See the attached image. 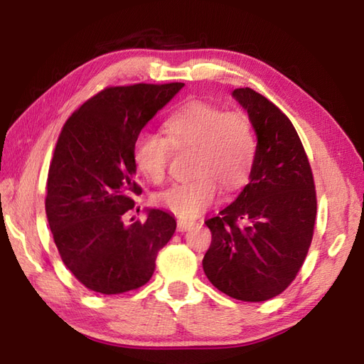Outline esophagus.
<instances>
[{"instance_id": "esophagus-1", "label": "esophagus", "mask_w": 364, "mask_h": 364, "mask_svg": "<svg viewBox=\"0 0 364 364\" xmlns=\"http://www.w3.org/2000/svg\"><path fill=\"white\" fill-rule=\"evenodd\" d=\"M191 227H194V222H191V220H178V231H186V230H189Z\"/></svg>"}]
</instances>
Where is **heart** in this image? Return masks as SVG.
<instances>
[{"mask_svg":"<svg viewBox=\"0 0 364 364\" xmlns=\"http://www.w3.org/2000/svg\"><path fill=\"white\" fill-rule=\"evenodd\" d=\"M162 134L142 133L133 145V159L146 180L161 184L167 176L170 151L189 150L194 175L161 192L156 202L180 219L198 218L218 197V184L233 192L249 181L257 158V137L244 112L189 102L162 122Z\"/></svg>","mask_w":364,"mask_h":364,"instance_id":"1","label":"heart"}]
</instances>
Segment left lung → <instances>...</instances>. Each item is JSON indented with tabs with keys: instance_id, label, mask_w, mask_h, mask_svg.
Here are the masks:
<instances>
[{
	"instance_id": "1",
	"label": "left lung",
	"mask_w": 364,
	"mask_h": 364,
	"mask_svg": "<svg viewBox=\"0 0 364 364\" xmlns=\"http://www.w3.org/2000/svg\"><path fill=\"white\" fill-rule=\"evenodd\" d=\"M258 137L250 181L231 205L205 220L211 245L203 270L215 288L264 301L294 282L311 245L316 189L310 161L291 120L250 87L233 90Z\"/></svg>"
}]
</instances>
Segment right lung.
I'll use <instances>...</instances> for the list:
<instances>
[{"mask_svg": "<svg viewBox=\"0 0 364 364\" xmlns=\"http://www.w3.org/2000/svg\"><path fill=\"white\" fill-rule=\"evenodd\" d=\"M183 82L106 87L67 119L46 180L45 211L67 269L87 289L122 294L141 288L176 220L149 210L144 223L123 218L142 194L133 145L141 129ZM133 220V219H131Z\"/></svg>", "mask_w": 364, "mask_h": 364, "instance_id": "add662e5", "label": "right lung"}]
</instances>
